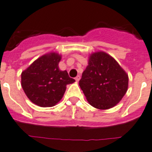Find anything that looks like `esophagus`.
Instances as JSON below:
<instances>
[{
    "mask_svg": "<svg viewBox=\"0 0 152 152\" xmlns=\"http://www.w3.org/2000/svg\"><path fill=\"white\" fill-rule=\"evenodd\" d=\"M75 80H76V81H77V82H78L79 80H80V76H77L76 77V78H75Z\"/></svg>",
    "mask_w": 152,
    "mask_h": 152,
    "instance_id": "1",
    "label": "esophagus"
}]
</instances>
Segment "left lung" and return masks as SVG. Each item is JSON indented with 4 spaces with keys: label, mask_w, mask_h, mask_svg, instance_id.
Instances as JSON below:
<instances>
[{
    "label": "left lung",
    "mask_w": 152,
    "mask_h": 152,
    "mask_svg": "<svg viewBox=\"0 0 152 152\" xmlns=\"http://www.w3.org/2000/svg\"><path fill=\"white\" fill-rule=\"evenodd\" d=\"M80 86L90 105L110 109L125 95L128 76L117 61L105 52H95L82 74Z\"/></svg>",
    "instance_id": "left-lung-1"
}]
</instances>
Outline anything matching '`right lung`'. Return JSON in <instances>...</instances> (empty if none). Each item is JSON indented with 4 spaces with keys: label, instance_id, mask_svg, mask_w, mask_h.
I'll list each match as a JSON object with an SVG mask.
<instances>
[{
    "label": "right lung",
    "instance_id": "right-lung-1",
    "mask_svg": "<svg viewBox=\"0 0 152 152\" xmlns=\"http://www.w3.org/2000/svg\"><path fill=\"white\" fill-rule=\"evenodd\" d=\"M60 60L57 53L44 55L21 73V86L25 94L39 107L56 105L64 95L66 85L75 82L67 71L59 70Z\"/></svg>",
    "mask_w": 152,
    "mask_h": 152
}]
</instances>
